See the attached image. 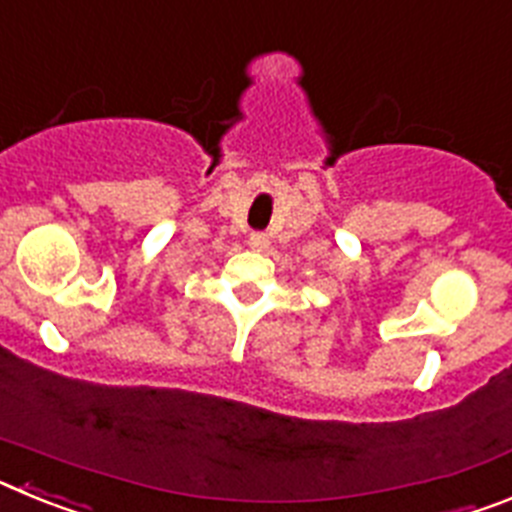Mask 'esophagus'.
<instances>
[{"label": "esophagus", "instance_id": "esophagus-1", "mask_svg": "<svg viewBox=\"0 0 512 512\" xmlns=\"http://www.w3.org/2000/svg\"><path fill=\"white\" fill-rule=\"evenodd\" d=\"M248 246H251L253 251H266V248H269V235L251 233V238H248Z\"/></svg>", "mask_w": 512, "mask_h": 512}]
</instances>
